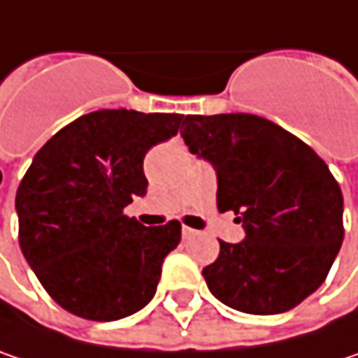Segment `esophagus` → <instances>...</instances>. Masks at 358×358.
I'll return each mask as SVG.
<instances>
[{"label": "esophagus", "mask_w": 358, "mask_h": 358, "mask_svg": "<svg viewBox=\"0 0 358 358\" xmlns=\"http://www.w3.org/2000/svg\"><path fill=\"white\" fill-rule=\"evenodd\" d=\"M181 234H183V238L187 241V238H193V236H195L197 232H195L193 228H187V226H183V228H181Z\"/></svg>", "instance_id": "obj_1"}]
</instances>
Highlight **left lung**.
<instances>
[{"mask_svg": "<svg viewBox=\"0 0 358 358\" xmlns=\"http://www.w3.org/2000/svg\"><path fill=\"white\" fill-rule=\"evenodd\" d=\"M181 136L217 173V210L234 212L246 238L220 241L203 268L232 310L271 316L324 283L345 238L343 192L328 165L292 132L252 114L185 115Z\"/></svg>", "mask_w": 358, "mask_h": 358, "instance_id": "obj_1", "label": "left lung"}]
</instances>
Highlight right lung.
I'll use <instances>...</instances> for the list:
<instances>
[{
  "instance_id": "add662e5",
  "label": "right lung",
  "mask_w": 358,
  "mask_h": 358,
  "mask_svg": "<svg viewBox=\"0 0 358 358\" xmlns=\"http://www.w3.org/2000/svg\"><path fill=\"white\" fill-rule=\"evenodd\" d=\"M181 120L91 112L59 130L28 166L15 193L17 241L46 294L66 312L112 322L152 299L181 224L144 228L124 208L146 193L144 155L175 136Z\"/></svg>"
}]
</instances>
